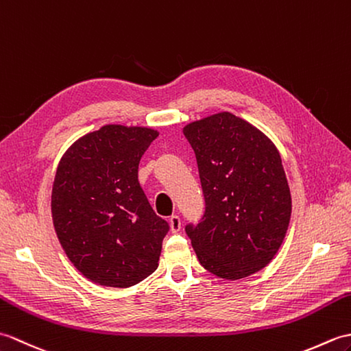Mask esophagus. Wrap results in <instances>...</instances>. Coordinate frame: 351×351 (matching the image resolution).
I'll return each mask as SVG.
<instances>
[{
    "label": "esophagus",
    "instance_id": "34e87169",
    "mask_svg": "<svg viewBox=\"0 0 351 351\" xmlns=\"http://www.w3.org/2000/svg\"><path fill=\"white\" fill-rule=\"evenodd\" d=\"M169 225H170L171 232H173V234L180 232V230H181V219H180V215H171V217L169 219Z\"/></svg>",
    "mask_w": 351,
    "mask_h": 351
}]
</instances>
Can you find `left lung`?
<instances>
[{
  "instance_id": "8db88e82",
  "label": "left lung",
  "mask_w": 351,
  "mask_h": 351,
  "mask_svg": "<svg viewBox=\"0 0 351 351\" xmlns=\"http://www.w3.org/2000/svg\"><path fill=\"white\" fill-rule=\"evenodd\" d=\"M196 155L205 213L187 225L200 265L221 279L247 278L285 238L291 193L278 149L255 126L219 113L184 128Z\"/></svg>"
}]
</instances>
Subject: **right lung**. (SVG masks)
<instances>
[{"mask_svg": "<svg viewBox=\"0 0 351 351\" xmlns=\"http://www.w3.org/2000/svg\"><path fill=\"white\" fill-rule=\"evenodd\" d=\"M158 132L106 125L73 143L58 162L51 196L54 229L88 280L128 288L158 267L169 223L138 182V162Z\"/></svg>", "mask_w": 351, "mask_h": 351, "instance_id": "1", "label": "right lung"}]
</instances>
